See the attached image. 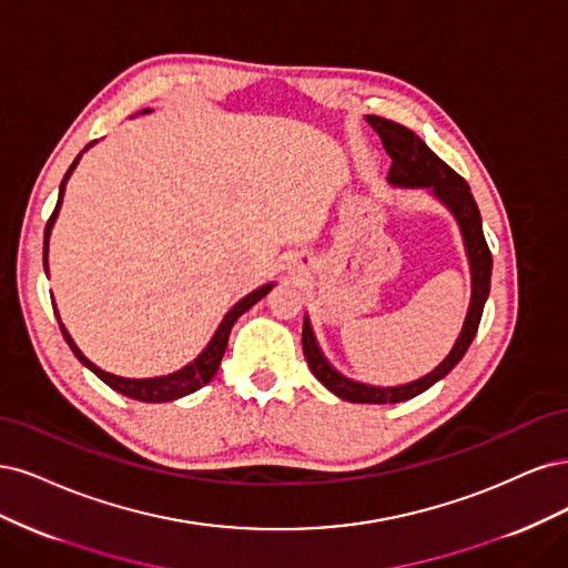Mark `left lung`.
I'll list each match as a JSON object with an SVG mask.
<instances>
[{
	"mask_svg": "<svg viewBox=\"0 0 568 568\" xmlns=\"http://www.w3.org/2000/svg\"><path fill=\"white\" fill-rule=\"evenodd\" d=\"M365 120H368V124L379 134L384 151H387L392 158L389 184L396 189L429 191L438 203L455 216L457 226H460L467 264H469V276H471L469 308L463 323V331L457 335L448 356L438 363L432 373L423 375L419 379H413L408 384H396V387H375V384L356 382L352 377L342 375L321 352L308 316H304L302 346H304V356L311 373H314L323 387L331 389L335 396L352 400V404H400V400H408L417 394H423L432 387V384L444 379L467 354L474 335L479 331L484 304L490 292L493 257L484 237L481 214L477 203H474V195L467 186V181L460 174H455L423 139L408 130V126L377 118V115H368Z\"/></svg>",
	"mask_w": 568,
	"mask_h": 568,
	"instance_id": "1",
	"label": "left lung"
}]
</instances>
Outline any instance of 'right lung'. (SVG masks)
I'll return each mask as SVG.
<instances>
[{"label": "right lung", "instance_id": "right-lung-1", "mask_svg": "<svg viewBox=\"0 0 568 568\" xmlns=\"http://www.w3.org/2000/svg\"><path fill=\"white\" fill-rule=\"evenodd\" d=\"M141 113H151V111H149V108H145V111H141ZM94 143H97V141H91L84 151H89L91 145H94ZM80 158H82V153L75 158V162H72V164H70V170L65 172V176H63V181H61V189H59V203H57V210H53V214L49 216L47 229H44V271H47V273H49V260H47V254H49V235H51L53 222H57L59 210H61V203H63L65 184H68V179H70L72 170L78 168ZM273 285H276V283H266V285H262V287H257V290H252L250 295H245L241 302H235V304L231 306L229 314L224 316V321L219 323L216 333H214V337L210 339V344H207L205 349L200 352L191 363H186L184 368L176 371V373H170V375L143 377V379L120 377V375H113V373H105V371H101V368H99L97 363H91V361L80 352V346L75 344V339L70 337V333L65 331V325L61 323V316H59V311H57V302L51 300V304H53V314H57V318H59L61 333H63V337H65L68 346L72 349V354H75V356L80 358V363H82V365H87V368H89L91 373H94L99 379H103V382L108 384V387L115 389V392H118V394H122V396H130V398L143 400V404H168V400H176V398H181V396H186V394L197 392L200 387H203V384H207V382L216 375V371H219V363H222L224 352H226V344H229L231 327L235 325V321H237V318H241V316L245 314L247 308H252V306L257 304L262 297H266Z\"/></svg>", "mask_w": 568, "mask_h": 568}]
</instances>
